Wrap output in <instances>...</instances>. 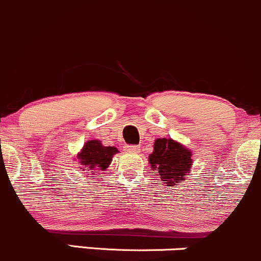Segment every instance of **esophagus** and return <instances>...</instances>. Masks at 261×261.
<instances>
[{
    "label": "esophagus",
    "mask_w": 261,
    "mask_h": 261,
    "mask_svg": "<svg viewBox=\"0 0 261 261\" xmlns=\"http://www.w3.org/2000/svg\"><path fill=\"white\" fill-rule=\"evenodd\" d=\"M125 150L129 153H139L141 149H139L138 145H127V147H125Z\"/></svg>",
    "instance_id": "obj_1"
}]
</instances>
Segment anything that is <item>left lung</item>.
<instances>
[{
    "label": "left lung",
    "mask_w": 261,
    "mask_h": 261,
    "mask_svg": "<svg viewBox=\"0 0 261 261\" xmlns=\"http://www.w3.org/2000/svg\"><path fill=\"white\" fill-rule=\"evenodd\" d=\"M149 163L152 172L161 175L162 181L168 187H173L184 180V175L190 173L192 152L172 138H158L154 142Z\"/></svg>",
    "instance_id": "8db88e82"
}]
</instances>
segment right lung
I'll return each mask as SVG.
<instances>
[{
    "label": "right lung",
    "instance_id": "1",
    "mask_svg": "<svg viewBox=\"0 0 261 261\" xmlns=\"http://www.w3.org/2000/svg\"><path fill=\"white\" fill-rule=\"evenodd\" d=\"M118 149L116 147H105L100 141L93 139L83 145L82 150L78 153V163L82 165L83 172L96 174L97 170H106L111 164L112 158Z\"/></svg>",
    "mask_w": 261,
    "mask_h": 261
}]
</instances>
